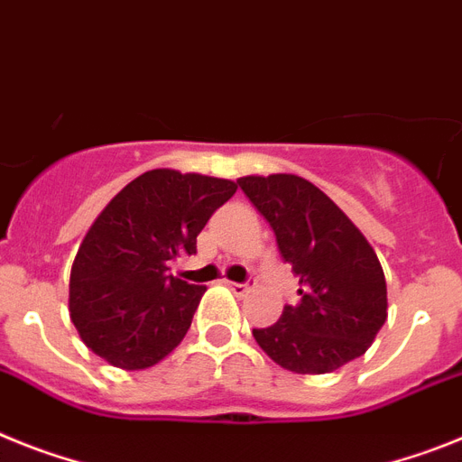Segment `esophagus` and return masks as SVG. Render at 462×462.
Returning <instances> with one entry per match:
<instances>
[{"mask_svg": "<svg viewBox=\"0 0 462 462\" xmlns=\"http://www.w3.org/2000/svg\"><path fill=\"white\" fill-rule=\"evenodd\" d=\"M225 286H227V289L232 291V293H235V296H246V293H251V291H254V286L251 284H237V282H225Z\"/></svg>", "mask_w": 462, "mask_h": 462, "instance_id": "34e87169", "label": "esophagus"}]
</instances>
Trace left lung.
I'll use <instances>...</instances> for the list:
<instances>
[{
  "label": "left lung",
  "instance_id": "8db88e82",
  "mask_svg": "<svg viewBox=\"0 0 462 462\" xmlns=\"http://www.w3.org/2000/svg\"><path fill=\"white\" fill-rule=\"evenodd\" d=\"M277 237L298 277L300 303L286 305L255 343L293 374H331L362 356L387 319L381 261L359 227L317 185L293 173L237 180Z\"/></svg>",
  "mask_w": 462,
  "mask_h": 462
}]
</instances>
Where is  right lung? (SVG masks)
I'll return each instance as SVG.
<instances>
[{
  "mask_svg": "<svg viewBox=\"0 0 462 462\" xmlns=\"http://www.w3.org/2000/svg\"><path fill=\"white\" fill-rule=\"evenodd\" d=\"M235 192L225 178L152 169L112 197L69 273V319L88 350L124 371L176 350L207 286L169 274V263L197 254V235Z\"/></svg>",
  "mask_w": 462,
  "mask_h": 462,
  "instance_id": "1",
  "label": "right lung"
}]
</instances>
